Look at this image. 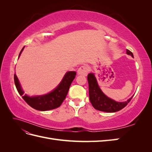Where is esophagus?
Here are the masks:
<instances>
[{
	"label": "esophagus",
	"instance_id": "34e87169",
	"mask_svg": "<svg viewBox=\"0 0 152 152\" xmlns=\"http://www.w3.org/2000/svg\"><path fill=\"white\" fill-rule=\"evenodd\" d=\"M89 71V68L87 65L81 66L77 70V74L86 76Z\"/></svg>",
	"mask_w": 152,
	"mask_h": 152
}]
</instances>
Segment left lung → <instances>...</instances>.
Returning <instances> with one entry per match:
<instances>
[{
    "mask_svg": "<svg viewBox=\"0 0 152 152\" xmlns=\"http://www.w3.org/2000/svg\"><path fill=\"white\" fill-rule=\"evenodd\" d=\"M126 53L134 58L133 54L129 50H126ZM87 80L89 84V99L93 107L102 112L113 113L119 111L124 108L129 103L133 96L125 102H117L109 98L106 96L98 86L97 80L93 73H90L87 75Z\"/></svg>",
    "mask_w": 152,
    "mask_h": 152,
    "instance_id": "left-lung-1",
    "label": "left lung"
}]
</instances>
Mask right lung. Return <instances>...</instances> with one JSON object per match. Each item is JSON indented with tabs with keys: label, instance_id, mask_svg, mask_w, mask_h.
Returning <instances> with one entry per match:
<instances>
[{
	"label": "right lung",
	"instance_id": "right-lung-1",
	"mask_svg": "<svg viewBox=\"0 0 152 152\" xmlns=\"http://www.w3.org/2000/svg\"><path fill=\"white\" fill-rule=\"evenodd\" d=\"M24 48H23L19 54V57ZM76 75L75 72H68L64 76L63 79L59 84L50 93L42 96H28L24 94V91L22 90L20 82L18 80L16 74L14 75L15 86L17 91L22 98L33 108L39 111H46L55 109L60 107L63 102L66 98L68 92L72 81L75 79Z\"/></svg>",
	"mask_w": 152,
	"mask_h": 152
}]
</instances>
